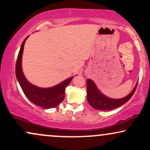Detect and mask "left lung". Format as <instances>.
<instances>
[{
	"label": "left lung",
	"mask_w": 150,
	"mask_h": 150,
	"mask_svg": "<svg viewBox=\"0 0 150 150\" xmlns=\"http://www.w3.org/2000/svg\"><path fill=\"white\" fill-rule=\"evenodd\" d=\"M137 85L127 97L119 99H113L108 98L99 92L94 82L90 79L87 80V101L92 108L95 109L106 111L112 110L122 106L126 103L135 92Z\"/></svg>",
	"instance_id": "1"
}]
</instances>
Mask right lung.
<instances>
[{"label": "right lung", "mask_w": 150, "mask_h": 150, "mask_svg": "<svg viewBox=\"0 0 150 150\" xmlns=\"http://www.w3.org/2000/svg\"><path fill=\"white\" fill-rule=\"evenodd\" d=\"M22 42L19 51L15 66V74L24 94L31 102L44 108H54L58 106L65 97V89L71 82L73 77H70L51 88H40L27 81L22 70V56L26 39Z\"/></svg>", "instance_id": "right-lung-1"}]
</instances>
